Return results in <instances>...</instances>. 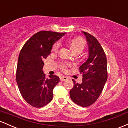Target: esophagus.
Masks as SVG:
<instances>
[{
	"mask_svg": "<svg viewBox=\"0 0 128 128\" xmlns=\"http://www.w3.org/2000/svg\"><path fill=\"white\" fill-rule=\"evenodd\" d=\"M60 80H61V81H65V80H67L68 78H67V77H66V76H60Z\"/></svg>",
	"mask_w": 128,
	"mask_h": 128,
	"instance_id": "esophagus-1",
	"label": "esophagus"
}]
</instances>
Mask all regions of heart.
I'll list each match as a JSON object with an SVG mask.
<instances>
[{
	"label": "heart",
	"mask_w": 128,
	"mask_h": 128,
	"mask_svg": "<svg viewBox=\"0 0 128 128\" xmlns=\"http://www.w3.org/2000/svg\"><path fill=\"white\" fill-rule=\"evenodd\" d=\"M60 46H61V42H56L53 45L52 48V51L53 52H56L59 49ZM70 46H71L72 49L74 54H80L85 49L86 46V41L82 38H73L70 42ZM71 66L70 64L67 63H60V67L62 71H66L67 67Z\"/></svg>",
	"instance_id": "b5f03b06"
}]
</instances>
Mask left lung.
<instances>
[{
  "label": "left lung",
  "mask_w": 128,
  "mask_h": 128,
  "mask_svg": "<svg viewBox=\"0 0 128 128\" xmlns=\"http://www.w3.org/2000/svg\"><path fill=\"white\" fill-rule=\"evenodd\" d=\"M88 45V58L79 68L82 74V82L78 84L73 79V87L70 96L73 102L82 107L94 104L100 95L107 78V61L105 53L96 38L82 32Z\"/></svg>",
  "instance_id": "obj_1"
}]
</instances>
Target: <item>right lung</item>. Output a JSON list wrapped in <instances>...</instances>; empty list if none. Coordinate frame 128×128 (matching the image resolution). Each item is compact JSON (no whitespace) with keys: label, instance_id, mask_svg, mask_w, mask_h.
<instances>
[{"label":"right lung","instance_id":"obj_1","mask_svg":"<svg viewBox=\"0 0 128 128\" xmlns=\"http://www.w3.org/2000/svg\"><path fill=\"white\" fill-rule=\"evenodd\" d=\"M66 33L40 31L25 42L20 51L16 80L22 97L29 105L41 108L52 100L53 90L60 81L58 76L46 78L44 60L50 55L52 45Z\"/></svg>","mask_w":128,"mask_h":128}]
</instances>
